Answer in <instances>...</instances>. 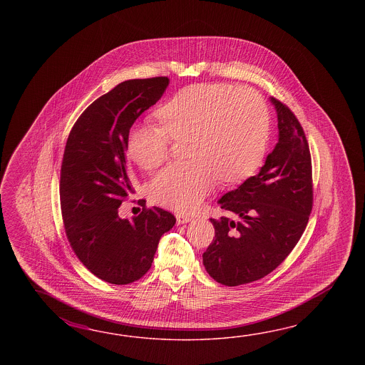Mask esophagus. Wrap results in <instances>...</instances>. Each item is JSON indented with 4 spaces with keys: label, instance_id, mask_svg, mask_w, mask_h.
Here are the masks:
<instances>
[{
    "label": "esophagus",
    "instance_id": "1",
    "mask_svg": "<svg viewBox=\"0 0 365 365\" xmlns=\"http://www.w3.org/2000/svg\"><path fill=\"white\" fill-rule=\"evenodd\" d=\"M176 219H178V225H184V223L190 222V220H192V217H189V215H184V214H178V215H176Z\"/></svg>",
    "mask_w": 365,
    "mask_h": 365
}]
</instances>
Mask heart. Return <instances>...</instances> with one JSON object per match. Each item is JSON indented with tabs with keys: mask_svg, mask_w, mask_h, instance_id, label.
Wrapping results in <instances>:
<instances>
[{
	"mask_svg": "<svg viewBox=\"0 0 365 365\" xmlns=\"http://www.w3.org/2000/svg\"><path fill=\"white\" fill-rule=\"evenodd\" d=\"M160 126L135 128L128 150L135 163L154 170L171 140H187L184 163L158 172L150 194L164 207L197 209L214 187L250 178L264 159L270 133L269 109L256 91L225 83L187 86L156 110Z\"/></svg>",
	"mask_w": 365,
	"mask_h": 365,
	"instance_id": "heart-1",
	"label": "heart"
}]
</instances>
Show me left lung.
<instances>
[{
  "label": "left lung",
  "mask_w": 365,
  "mask_h": 365,
  "mask_svg": "<svg viewBox=\"0 0 365 365\" xmlns=\"http://www.w3.org/2000/svg\"><path fill=\"white\" fill-rule=\"evenodd\" d=\"M270 101L278 117V143L258 175L217 201L230 215L210 219L215 239L202 255L210 277L230 287L275 270L300 240L313 205L303 128L287 106L275 98Z\"/></svg>",
  "instance_id": "8db88e82"
}]
</instances>
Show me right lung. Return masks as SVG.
Returning a JSON list of instances; mask_svg holds the SVG:
<instances>
[{"label":"right lung","instance_id":"1","mask_svg":"<svg viewBox=\"0 0 365 365\" xmlns=\"http://www.w3.org/2000/svg\"><path fill=\"white\" fill-rule=\"evenodd\" d=\"M167 77L129 79L93 101L73 126L62 158L60 201L70 247L101 280L129 284L154 261L171 212L143 209L123 219L118 207L133 193L126 158L134 121L163 96Z\"/></svg>","mask_w":365,"mask_h":365}]
</instances>
